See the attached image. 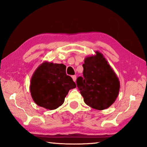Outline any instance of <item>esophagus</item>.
<instances>
[{"mask_svg":"<svg viewBox=\"0 0 147 147\" xmlns=\"http://www.w3.org/2000/svg\"><path fill=\"white\" fill-rule=\"evenodd\" d=\"M72 78H73V80L74 82L76 81V75L72 76Z\"/></svg>","mask_w":147,"mask_h":147,"instance_id":"34e87169","label":"esophagus"}]
</instances>
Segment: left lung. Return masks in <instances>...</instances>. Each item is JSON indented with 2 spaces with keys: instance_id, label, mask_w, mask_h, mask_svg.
<instances>
[{
  "instance_id": "1",
  "label": "left lung",
  "mask_w": 147,
  "mask_h": 147,
  "mask_svg": "<svg viewBox=\"0 0 147 147\" xmlns=\"http://www.w3.org/2000/svg\"><path fill=\"white\" fill-rule=\"evenodd\" d=\"M83 77L76 80L84 100L92 108H109L117 97L120 82L115 72L100 53L86 57L83 64Z\"/></svg>"
}]
</instances>
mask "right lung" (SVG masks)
<instances>
[{
  "instance_id": "add662e5",
  "label": "right lung",
  "mask_w": 147,
  "mask_h": 147,
  "mask_svg": "<svg viewBox=\"0 0 147 147\" xmlns=\"http://www.w3.org/2000/svg\"><path fill=\"white\" fill-rule=\"evenodd\" d=\"M75 88L73 79L67 75L65 65L47 61L35 71L30 86L35 103L50 110L61 106L69 91Z\"/></svg>"
}]
</instances>
